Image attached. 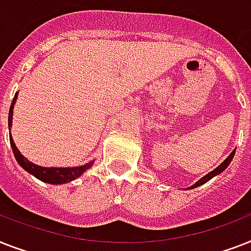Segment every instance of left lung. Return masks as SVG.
<instances>
[{
    "instance_id": "1",
    "label": "left lung",
    "mask_w": 251,
    "mask_h": 251,
    "mask_svg": "<svg viewBox=\"0 0 251 251\" xmlns=\"http://www.w3.org/2000/svg\"><path fill=\"white\" fill-rule=\"evenodd\" d=\"M233 156H234V151H233V152H232V153H230L229 156L226 157V160L223 161L222 164L219 165L218 168H215L214 171L210 172L208 175H206V176H204V177H202V178L199 179V181H197V182H195L194 185H193V186H190V189H193V187H197V186H201L202 183L207 182V181H210V179L212 178V177H215V176L219 175V173H222V172L224 171V169H226V168L230 164V161H232V159H233Z\"/></svg>"
}]
</instances>
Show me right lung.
<instances>
[{"label":"right lung","instance_id":"obj_1","mask_svg":"<svg viewBox=\"0 0 251 251\" xmlns=\"http://www.w3.org/2000/svg\"><path fill=\"white\" fill-rule=\"evenodd\" d=\"M15 100H17V94L14 96L13 101H11V105H10L9 110V126H11V122H13V108L14 104H15ZM10 145H11V149H13L14 156L17 159L18 164L21 165L23 169L31 173L32 176H35L36 178L41 179L47 183H53V185H58V183H65L70 182L73 179L78 178L79 176H82L86 169L92 165V163H88V164H84L82 167H75V168H44L39 167V165L33 164L31 161H28L25 159L19 150L17 149V146L14 143L13 138H11V134H10Z\"/></svg>","mask_w":251,"mask_h":251}]
</instances>
